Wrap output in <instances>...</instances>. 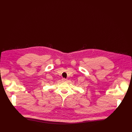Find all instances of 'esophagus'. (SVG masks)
Returning a JSON list of instances; mask_svg holds the SVG:
<instances>
[{"label": "esophagus", "instance_id": "34e87169", "mask_svg": "<svg viewBox=\"0 0 132 132\" xmlns=\"http://www.w3.org/2000/svg\"><path fill=\"white\" fill-rule=\"evenodd\" d=\"M62 80L63 81H66V78H63Z\"/></svg>", "mask_w": 132, "mask_h": 132}]
</instances>
